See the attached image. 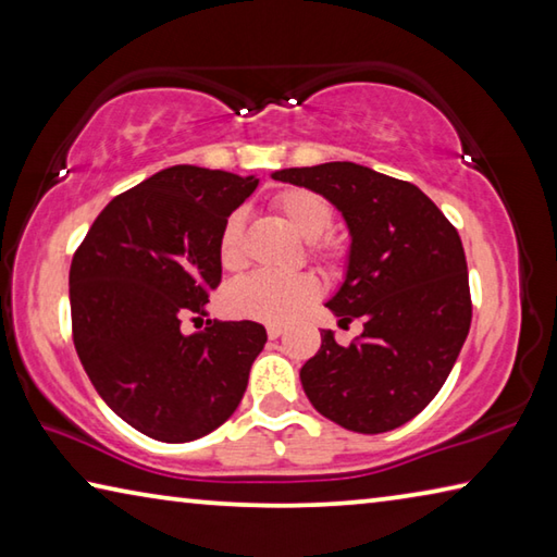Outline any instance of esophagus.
I'll return each mask as SVG.
<instances>
[{
    "instance_id": "1",
    "label": "esophagus",
    "mask_w": 557,
    "mask_h": 557,
    "mask_svg": "<svg viewBox=\"0 0 557 557\" xmlns=\"http://www.w3.org/2000/svg\"><path fill=\"white\" fill-rule=\"evenodd\" d=\"M282 334H285V326H280V324H270V326H268V336H270V338H277V336H282Z\"/></svg>"
}]
</instances>
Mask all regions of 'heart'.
<instances>
[{"label":"heart","instance_id":"obj_1","mask_svg":"<svg viewBox=\"0 0 557 557\" xmlns=\"http://www.w3.org/2000/svg\"><path fill=\"white\" fill-rule=\"evenodd\" d=\"M272 211L285 219L301 238L309 240V256L329 272L344 270L351 256L348 240L332 231L334 206L324 196L309 188H282L272 196ZM219 260L228 272L248 265V243H245V221L240 213H231L219 233ZM319 297V280L309 272L299 275H275L256 272L238 280L225 289V309L233 317L252 319L262 324H287L299 317Z\"/></svg>","mask_w":557,"mask_h":557}]
</instances>
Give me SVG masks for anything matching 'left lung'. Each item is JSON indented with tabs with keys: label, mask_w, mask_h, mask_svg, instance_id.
Masks as SVG:
<instances>
[{
	"label": "left lung",
	"mask_w": 557,
	"mask_h": 557,
	"mask_svg": "<svg viewBox=\"0 0 557 557\" xmlns=\"http://www.w3.org/2000/svg\"><path fill=\"white\" fill-rule=\"evenodd\" d=\"M326 196L351 231L342 289L326 307L351 344L322 332L299 379L314 408L336 425L379 435L422 412L445 385L471 324L461 238L418 186L354 162L272 174Z\"/></svg>",
	"instance_id": "8db88e82"
}]
</instances>
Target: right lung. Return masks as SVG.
Returning <instances> with one entry per match:
<instances>
[{
    "instance_id": "1",
    "label": "right lung",
    "mask_w": 557,
    "mask_h": 557,
    "mask_svg": "<svg viewBox=\"0 0 557 557\" xmlns=\"http://www.w3.org/2000/svg\"><path fill=\"white\" fill-rule=\"evenodd\" d=\"M256 176L169 166L100 211L71 262L73 344L100 398L159 442H191L223 425L268 342L258 322L209 319L221 285L219 233L256 191Z\"/></svg>"
}]
</instances>
